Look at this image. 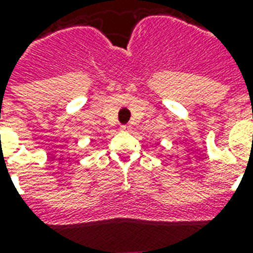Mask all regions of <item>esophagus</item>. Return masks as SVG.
<instances>
[{"label":"esophagus","mask_w":253,"mask_h":253,"mask_svg":"<svg viewBox=\"0 0 253 253\" xmlns=\"http://www.w3.org/2000/svg\"><path fill=\"white\" fill-rule=\"evenodd\" d=\"M121 131H123V132L131 131V125H123V126H121Z\"/></svg>","instance_id":"obj_1"}]
</instances>
